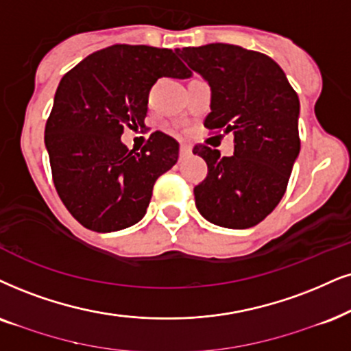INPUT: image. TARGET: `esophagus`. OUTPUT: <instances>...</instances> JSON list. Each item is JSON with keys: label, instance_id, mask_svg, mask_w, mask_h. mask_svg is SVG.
Segmentation results:
<instances>
[{"label": "esophagus", "instance_id": "1", "mask_svg": "<svg viewBox=\"0 0 351 351\" xmlns=\"http://www.w3.org/2000/svg\"><path fill=\"white\" fill-rule=\"evenodd\" d=\"M191 154H193V149H191L189 145H181V147H180V157H181V158L189 157Z\"/></svg>", "mask_w": 351, "mask_h": 351}]
</instances>
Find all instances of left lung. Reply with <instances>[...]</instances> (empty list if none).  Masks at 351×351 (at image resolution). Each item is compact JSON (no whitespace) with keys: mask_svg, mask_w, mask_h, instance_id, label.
<instances>
[{"mask_svg":"<svg viewBox=\"0 0 351 351\" xmlns=\"http://www.w3.org/2000/svg\"><path fill=\"white\" fill-rule=\"evenodd\" d=\"M210 86L204 126L233 132L234 154L207 145L193 152L207 163L194 188L204 219L225 228H251L277 207L300 154V100L272 58L230 43L176 48Z\"/></svg>","mask_w":351,"mask_h":351,"instance_id":"1","label":"left lung"}]
</instances>
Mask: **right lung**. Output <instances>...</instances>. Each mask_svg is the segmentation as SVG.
<instances>
[{"label":"right lung","instance_id":"add662e5","mask_svg":"<svg viewBox=\"0 0 351 351\" xmlns=\"http://www.w3.org/2000/svg\"><path fill=\"white\" fill-rule=\"evenodd\" d=\"M191 71L168 48L112 45L92 53L56 88L45 126L53 183L71 215L92 232L128 228L145 215L155 181L178 162L180 145L155 131L136 152L124 128H145L157 79Z\"/></svg>","mask_w":351,"mask_h":351}]
</instances>
